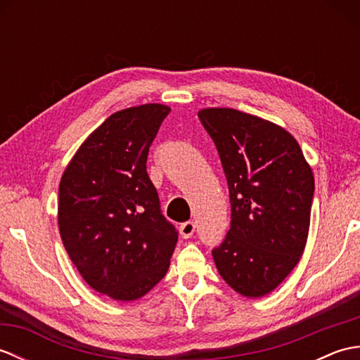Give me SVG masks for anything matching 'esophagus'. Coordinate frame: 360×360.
I'll return each instance as SVG.
<instances>
[{
  "instance_id": "34e87169",
  "label": "esophagus",
  "mask_w": 360,
  "mask_h": 360,
  "mask_svg": "<svg viewBox=\"0 0 360 360\" xmlns=\"http://www.w3.org/2000/svg\"><path fill=\"white\" fill-rule=\"evenodd\" d=\"M195 229H196V224L193 221H186V223L181 224V235L184 236V238H192V235L195 233Z\"/></svg>"
}]
</instances>
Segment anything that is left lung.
I'll return each mask as SVG.
<instances>
[{
    "instance_id": "left-lung-1",
    "label": "left lung",
    "mask_w": 360,
    "mask_h": 360,
    "mask_svg": "<svg viewBox=\"0 0 360 360\" xmlns=\"http://www.w3.org/2000/svg\"><path fill=\"white\" fill-rule=\"evenodd\" d=\"M215 142L231 198V229L212 249L221 277L246 297L269 294L307 246L314 176L286 129L232 108L198 112Z\"/></svg>"
}]
</instances>
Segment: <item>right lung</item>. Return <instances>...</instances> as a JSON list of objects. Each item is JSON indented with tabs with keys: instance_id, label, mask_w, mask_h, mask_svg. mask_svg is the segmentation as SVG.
Here are the masks:
<instances>
[{
	"instance_id": "right-lung-1",
	"label": "right lung",
	"mask_w": 360,
	"mask_h": 360,
	"mask_svg": "<svg viewBox=\"0 0 360 360\" xmlns=\"http://www.w3.org/2000/svg\"><path fill=\"white\" fill-rule=\"evenodd\" d=\"M168 112L148 103L111 114L60 181L58 227L68 255L91 288L114 300H136L156 286L178 241L147 173Z\"/></svg>"
}]
</instances>
